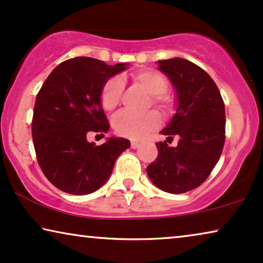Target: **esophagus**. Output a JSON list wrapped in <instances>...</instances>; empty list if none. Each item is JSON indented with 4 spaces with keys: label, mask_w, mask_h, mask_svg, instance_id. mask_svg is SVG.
I'll list each match as a JSON object with an SVG mask.
<instances>
[{
    "label": "esophagus",
    "mask_w": 263,
    "mask_h": 263,
    "mask_svg": "<svg viewBox=\"0 0 263 263\" xmlns=\"http://www.w3.org/2000/svg\"><path fill=\"white\" fill-rule=\"evenodd\" d=\"M130 146H132V148H138V147L140 146V142L139 141H135V140H133V141L130 142Z\"/></svg>",
    "instance_id": "esophagus-1"
}]
</instances>
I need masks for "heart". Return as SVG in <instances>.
Instances as JSON below:
<instances>
[{
  "label": "heart",
  "instance_id": "b5f03b06",
  "mask_svg": "<svg viewBox=\"0 0 263 263\" xmlns=\"http://www.w3.org/2000/svg\"><path fill=\"white\" fill-rule=\"evenodd\" d=\"M133 81L151 95V103L165 116H171L175 111V99L166 92L167 80L163 74L153 69H141L132 75ZM123 82L120 78H111L103 86L100 103L104 110L111 111L121 103ZM115 132L118 135L132 140H141L160 125V116L156 111L136 115L122 111L112 120Z\"/></svg>",
  "mask_w": 263,
  "mask_h": 263
}]
</instances>
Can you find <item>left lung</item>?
<instances>
[{
	"mask_svg": "<svg viewBox=\"0 0 263 263\" xmlns=\"http://www.w3.org/2000/svg\"><path fill=\"white\" fill-rule=\"evenodd\" d=\"M176 91L177 109L160 133L180 136L178 146L158 142L157 159L147 175L158 188L182 194L202 184L221 156L225 142V105L210 75L188 60L158 61Z\"/></svg>",
	"mask_w": 263,
	"mask_h": 263,
	"instance_id": "8db88e82",
	"label": "left lung"
}]
</instances>
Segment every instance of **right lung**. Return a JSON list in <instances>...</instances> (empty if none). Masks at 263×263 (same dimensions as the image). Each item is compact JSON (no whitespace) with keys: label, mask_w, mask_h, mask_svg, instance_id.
<instances>
[{"label":"right lung","mask_w":263,"mask_h":263,"mask_svg":"<svg viewBox=\"0 0 263 263\" xmlns=\"http://www.w3.org/2000/svg\"><path fill=\"white\" fill-rule=\"evenodd\" d=\"M127 68L125 63L107 66L92 57H75L59 64L38 92L32 120L35 154L43 174L62 192L87 195L98 190L118 156L130 147L123 138L112 136L100 146L86 138L109 132L100 92Z\"/></svg>","instance_id":"add662e5"}]
</instances>
